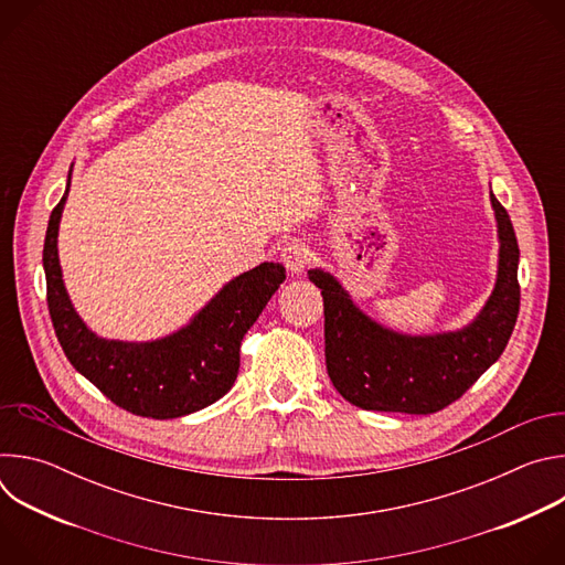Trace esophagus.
<instances>
[{
	"mask_svg": "<svg viewBox=\"0 0 565 565\" xmlns=\"http://www.w3.org/2000/svg\"><path fill=\"white\" fill-rule=\"evenodd\" d=\"M310 257H312L310 248L303 244V241H290V244H286L281 250V262L292 275H301L310 264Z\"/></svg>",
	"mask_w": 565,
	"mask_h": 565,
	"instance_id": "1",
	"label": "esophagus"
}]
</instances>
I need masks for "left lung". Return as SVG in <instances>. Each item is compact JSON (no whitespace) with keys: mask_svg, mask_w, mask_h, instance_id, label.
<instances>
[{"mask_svg":"<svg viewBox=\"0 0 565 565\" xmlns=\"http://www.w3.org/2000/svg\"><path fill=\"white\" fill-rule=\"evenodd\" d=\"M499 223L497 286L469 327L438 335H402L364 315L340 281L324 270L308 279L324 297L327 369L333 386L366 412L427 416L456 402L505 351L514 331L519 244L508 210L490 194Z\"/></svg>","mask_w":565,"mask_h":565,"instance_id":"obj_1","label":"left lung"}]
</instances>
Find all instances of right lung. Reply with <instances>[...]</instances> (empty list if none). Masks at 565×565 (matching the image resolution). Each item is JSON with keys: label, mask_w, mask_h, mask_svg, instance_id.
Wrapping results in <instances>:
<instances>
[{"label": "right lung", "mask_w": 565, "mask_h": 565, "mask_svg": "<svg viewBox=\"0 0 565 565\" xmlns=\"http://www.w3.org/2000/svg\"><path fill=\"white\" fill-rule=\"evenodd\" d=\"M66 194L68 185L51 212L42 262L53 329L73 369L134 416L170 420L210 407L232 388L241 340L286 279V268L266 262L234 277L188 327L163 340H103L79 319L62 281L57 227Z\"/></svg>", "instance_id": "right-lung-1"}]
</instances>
